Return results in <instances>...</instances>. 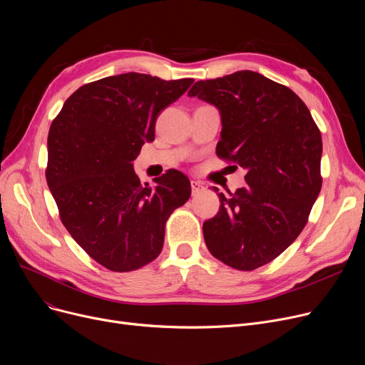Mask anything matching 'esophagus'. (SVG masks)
Wrapping results in <instances>:
<instances>
[{"instance_id":"obj_1","label":"esophagus","mask_w":365,"mask_h":365,"mask_svg":"<svg viewBox=\"0 0 365 365\" xmlns=\"http://www.w3.org/2000/svg\"><path fill=\"white\" fill-rule=\"evenodd\" d=\"M190 187H192V195H197V194L202 192V190H205L204 183L200 182V180H192V182H190Z\"/></svg>"}]
</instances>
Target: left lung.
<instances>
[{
	"label": "left lung",
	"instance_id": "8db88e82",
	"mask_svg": "<svg viewBox=\"0 0 365 365\" xmlns=\"http://www.w3.org/2000/svg\"><path fill=\"white\" fill-rule=\"evenodd\" d=\"M187 96L217 108V157L247 170V186L220 192L219 213L204 222L207 248L227 266L253 271L278 257L308 222L322 185L321 133L294 91L259 72L198 81Z\"/></svg>",
	"mask_w": 365,
	"mask_h": 365
}]
</instances>
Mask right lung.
Wrapping results in <instances>:
<instances>
[{
	"instance_id": "right-lung-1",
	"label": "right lung",
	"mask_w": 365,
	"mask_h": 365,
	"mask_svg": "<svg viewBox=\"0 0 365 365\" xmlns=\"http://www.w3.org/2000/svg\"><path fill=\"white\" fill-rule=\"evenodd\" d=\"M192 83L106 76L71 94L50 125L46 179L62 223L109 271H136L158 257L167 219L190 197L183 173L168 170L153 186L142 185L133 161L155 139L158 113Z\"/></svg>"
}]
</instances>
